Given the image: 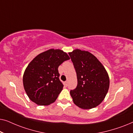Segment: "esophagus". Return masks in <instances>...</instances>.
Here are the masks:
<instances>
[{"label":"esophagus","instance_id":"obj_1","mask_svg":"<svg viewBox=\"0 0 133 133\" xmlns=\"http://www.w3.org/2000/svg\"><path fill=\"white\" fill-rule=\"evenodd\" d=\"M65 85L66 87H67V85H68V81H65Z\"/></svg>","mask_w":133,"mask_h":133}]
</instances>
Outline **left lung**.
I'll use <instances>...</instances> for the list:
<instances>
[{"mask_svg":"<svg viewBox=\"0 0 133 133\" xmlns=\"http://www.w3.org/2000/svg\"><path fill=\"white\" fill-rule=\"evenodd\" d=\"M77 78V85L70 91L73 102L88 110L99 105L110 86L108 74L97 58L88 51L75 50L69 52Z\"/></svg>","mask_w":133,"mask_h":133,"instance_id":"left-lung-1","label":"left lung"}]
</instances>
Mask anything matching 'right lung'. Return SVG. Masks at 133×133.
Here are the masks:
<instances>
[{"instance_id":"right-lung-1","label":"right lung","mask_w":133,"mask_h":133,"mask_svg":"<svg viewBox=\"0 0 133 133\" xmlns=\"http://www.w3.org/2000/svg\"><path fill=\"white\" fill-rule=\"evenodd\" d=\"M70 57L61 50L51 49L36 56L23 77L24 89L31 101L39 105L53 103L62 90L58 68Z\"/></svg>"}]
</instances>
